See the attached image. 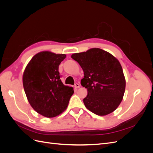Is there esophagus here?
<instances>
[{
    "label": "esophagus",
    "mask_w": 153,
    "mask_h": 153,
    "mask_svg": "<svg viewBox=\"0 0 153 153\" xmlns=\"http://www.w3.org/2000/svg\"><path fill=\"white\" fill-rule=\"evenodd\" d=\"M75 88H79V87H80V85L78 84H76L75 85Z\"/></svg>",
    "instance_id": "esophagus-1"
}]
</instances>
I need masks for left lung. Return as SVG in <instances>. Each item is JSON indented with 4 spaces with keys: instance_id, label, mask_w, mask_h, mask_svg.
I'll list each match as a JSON object with an SVG mask.
<instances>
[{
    "instance_id": "left-lung-1",
    "label": "left lung",
    "mask_w": 153,
    "mask_h": 153,
    "mask_svg": "<svg viewBox=\"0 0 153 153\" xmlns=\"http://www.w3.org/2000/svg\"><path fill=\"white\" fill-rule=\"evenodd\" d=\"M84 71L81 85L87 89L84 99L85 107L104 116L113 112L121 103L126 80L118 59L98 48L71 55Z\"/></svg>"
}]
</instances>
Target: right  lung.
<instances>
[{
	"instance_id": "obj_1",
	"label": "right lung",
	"mask_w": 153,
	"mask_h": 153,
	"mask_svg": "<svg viewBox=\"0 0 153 153\" xmlns=\"http://www.w3.org/2000/svg\"><path fill=\"white\" fill-rule=\"evenodd\" d=\"M66 54L50 51L36 53L23 74V85L27 100L36 112L48 118L56 117L67 107L73 88L63 84L59 66Z\"/></svg>"
}]
</instances>
